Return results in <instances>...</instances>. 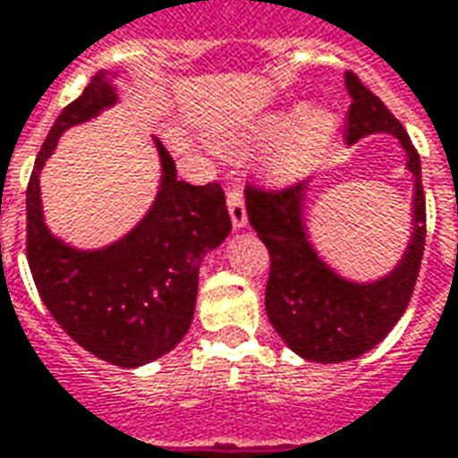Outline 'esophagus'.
Listing matches in <instances>:
<instances>
[{
  "mask_svg": "<svg viewBox=\"0 0 458 458\" xmlns=\"http://www.w3.org/2000/svg\"><path fill=\"white\" fill-rule=\"evenodd\" d=\"M226 207H229V216H232L233 229H243V226L249 225V215H246L242 190H236L229 185V190H226Z\"/></svg>",
  "mask_w": 458,
  "mask_h": 458,
  "instance_id": "obj_1",
  "label": "esophagus"
}]
</instances>
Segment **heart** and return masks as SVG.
I'll list each match as a JSON object with an SVG mask.
<instances>
[{"instance_id": "b5f03b06", "label": "heart", "mask_w": 458, "mask_h": 458, "mask_svg": "<svg viewBox=\"0 0 458 458\" xmlns=\"http://www.w3.org/2000/svg\"><path fill=\"white\" fill-rule=\"evenodd\" d=\"M339 133V116L322 105H285L243 119L215 136L225 156L268 146L259 158L261 175L273 185H290L322 163Z\"/></svg>"}]
</instances>
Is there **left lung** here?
Returning a JSON list of instances; mask_svg holds the SVG:
<instances>
[{"label":"left lung","instance_id":"1","mask_svg":"<svg viewBox=\"0 0 458 458\" xmlns=\"http://www.w3.org/2000/svg\"><path fill=\"white\" fill-rule=\"evenodd\" d=\"M344 85L352 97L346 143L388 133L405 151V170L412 175V222L398 263L378 278H346L310 239V182L285 192L246 190L249 222L270 253L266 315L290 352L317 363L352 361L388 336L407 310L425 251V192L415 146L403 123L353 72L344 75Z\"/></svg>","mask_w":458,"mask_h":458}]
</instances>
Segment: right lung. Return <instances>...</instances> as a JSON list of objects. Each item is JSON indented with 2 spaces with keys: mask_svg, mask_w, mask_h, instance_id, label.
<instances>
[{
  "mask_svg": "<svg viewBox=\"0 0 458 458\" xmlns=\"http://www.w3.org/2000/svg\"><path fill=\"white\" fill-rule=\"evenodd\" d=\"M114 70L97 72L43 141L26 190V256L43 305L85 352L136 369L175 349L195 315L199 263L232 232L225 192L178 180L175 160L153 136L160 178L139 225L99 249H78L48 229L41 170L60 136L122 102Z\"/></svg>",
  "mask_w": 458,
  "mask_h": 458,
  "instance_id": "1",
  "label": "right lung"
}]
</instances>
